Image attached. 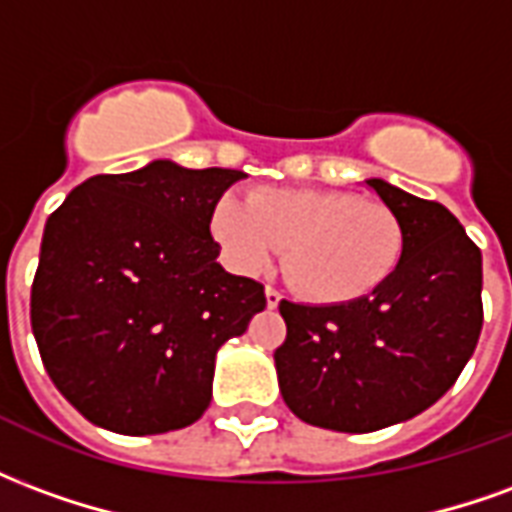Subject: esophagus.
<instances>
[{
  "mask_svg": "<svg viewBox=\"0 0 512 512\" xmlns=\"http://www.w3.org/2000/svg\"><path fill=\"white\" fill-rule=\"evenodd\" d=\"M279 301H282V293L274 288H266V304L268 310H274V307H279Z\"/></svg>",
  "mask_w": 512,
  "mask_h": 512,
  "instance_id": "1",
  "label": "esophagus"
}]
</instances>
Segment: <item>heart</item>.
Segmentation results:
<instances>
[{
  "label": "heart",
  "mask_w": 512,
  "mask_h": 512,
  "mask_svg": "<svg viewBox=\"0 0 512 512\" xmlns=\"http://www.w3.org/2000/svg\"><path fill=\"white\" fill-rule=\"evenodd\" d=\"M208 227L224 260L260 274L285 244V274L304 299L348 304L376 293L403 257V227L384 202L334 189L222 194Z\"/></svg>",
  "instance_id": "b5f03b06"
}]
</instances>
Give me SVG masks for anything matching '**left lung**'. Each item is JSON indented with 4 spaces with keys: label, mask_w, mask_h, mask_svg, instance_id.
Returning <instances> with one entry per match:
<instances>
[{
    "label": "left lung",
    "mask_w": 512,
    "mask_h": 512,
    "mask_svg": "<svg viewBox=\"0 0 512 512\" xmlns=\"http://www.w3.org/2000/svg\"><path fill=\"white\" fill-rule=\"evenodd\" d=\"M367 186L403 227L395 274L348 304L279 301L282 400L304 422L373 433L417 417L450 389L483 329V255L441 202L381 178Z\"/></svg>",
    "instance_id": "8db88e82"
}]
</instances>
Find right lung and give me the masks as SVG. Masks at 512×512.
Here are the masks:
<instances>
[{
  "label": "right lung",
  "instance_id": "right-lung-1",
  "mask_svg": "<svg viewBox=\"0 0 512 512\" xmlns=\"http://www.w3.org/2000/svg\"><path fill=\"white\" fill-rule=\"evenodd\" d=\"M241 178L158 158L87 178L49 216L32 334L54 386L98 428L150 436L197 422L216 351L266 310L260 282L216 263L208 227Z\"/></svg>",
  "mask_w": 512,
  "mask_h": 512
}]
</instances>
